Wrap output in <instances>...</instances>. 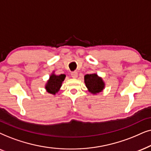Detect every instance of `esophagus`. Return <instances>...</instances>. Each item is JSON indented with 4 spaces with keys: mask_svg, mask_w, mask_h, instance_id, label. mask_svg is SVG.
Wrapping results in <instances>:
<instances>
[{
    "mask_svg": "<svg viewBox=\"0 0 151 151\" xmlns=\"http://www.w3.org/2000/svg\"><path fill=\"white\" fill-rule=\"evenodd\" d=\"M71 77L73 78V79H77L78 77V73L77 72H73L71 73Z\"/></svg>",
    "mask_w": 151,
    "mask_h": 151,
    "instance_id": "34e87169",
    "label": "esophagus"
}]
</instances>
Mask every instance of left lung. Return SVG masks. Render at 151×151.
I'll use <instances>...</instances> for the list:
<instances>
[{
    "label": "left lung",
    "instance_id": "8db88e82",
    "mask_svg": "<svg viewBox=\"0 0 151 151\" xmlns=\"http://www.w3.org/2000/svg\"><path fill=\"white\" fill-rule=\"evenodd\" d=\"M84 83L88 92L93 94H99L105 88V82L96 73L86 74L84 77Z\"/></svg>",
    "mask_w": 151,
    "mask_h": 151
}]
</instances>
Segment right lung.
<instances>
[{"label":"right lung","instance_id":"obj_1","mask_svg":"<svg viewBox=\"0 0 151 151\" xmlns=\"http://www.w3.org/2000/svg\"><path fill=\"white\" fill-rule=\"evenodd\" d=\"M65 78V74H55V71L52 72L50 74L49 79L47 80L45 85V90L48 93L55 95L60 90L63 81Z\"/></svg>","mask_w":151,"mask_h":151}]
</instances>
